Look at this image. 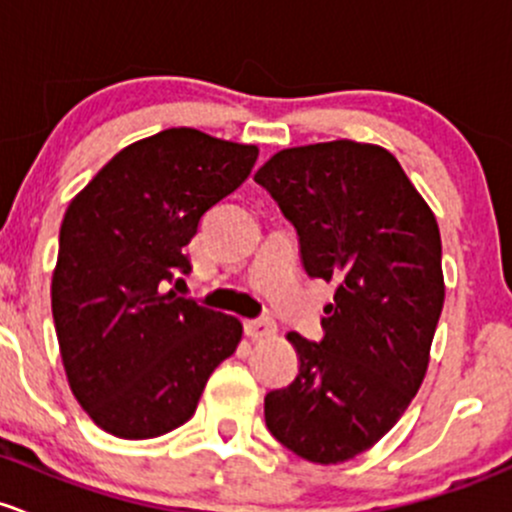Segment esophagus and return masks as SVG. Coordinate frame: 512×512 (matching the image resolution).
I'll use <instances>...</instances> for the list:
<instances>
[{"instance_id":"obj_1","label":"esophagus","mask_w":512,"mask_h":512,"mask_svg":"<svg viewBox=\"0 0 512 512\" xmlns=\"http://www.w3.org/2000/svg\"><path fill=\"white\" fill-rule=\"evenodd\" d=\"M244 330H246V335L254 337V340H263V337H273V335H276V323H273L271 318L246 320Z\"/></svg>"}]
</instances>
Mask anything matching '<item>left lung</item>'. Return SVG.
Wrapping results in <instances>:
<instances>
[{"label":"left lung","mask_w":512,"mask_h":512,"mask_svg":"<svg viewBox=\"0 0 512 512\" xmlns=\"http://www.w3.org/2000/svg\"><path fill=\"white\" fill-rule=\"evenodd\" d=\"M254 179L298 231L308 276L335 283L320 342L288 333L300 367L266 394V426L305 461H350L424 382L444 308L439 224L397 157L367 142L288 147Z\"/></svg>","instance_id":"1"}]
</instances>
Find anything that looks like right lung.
Segmentation results:
<instances>
[{
    "instance_id": "obj_1",
    "label": "right lung",
    "mask_w": 512,
    "mask_h": 512,
    "mask_svg": "<svg viewBox=\"0 0 512 512\" xmlns=\"http://www.w3.org/2000/svg\"><path fill=\"white\" fill-rule=\"evenodd\" d=\"M258 147L170 128L120 150L68 204L51 278L63 370L86 414L118 439L192 419L239 318L167 291L189 273L199 219L244 184Z\"/></svg>"
}]
</instances>
